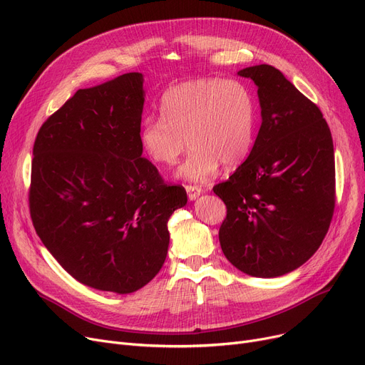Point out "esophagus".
Here are the masks:
<instances>
[{
  "label": "esophagus",
  "instance_id": "34e87169",
  "mask_svg": "<svg viewBox=\"0 0 365 365\" xmlns=\"http://www.w3.org/2000/svg\"><path fill=\"white\" fill-rule=\"evenodd\" d=\"M185 189H186V192H187L189 201H195L202 194V189L200 186H195V185H186Z\"/></svg>",
  "mask_w": 365,
  "mask_h": 365
}]
</instances>
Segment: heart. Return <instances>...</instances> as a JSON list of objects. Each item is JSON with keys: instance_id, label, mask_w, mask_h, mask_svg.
I'll return each mask as SVG.
<instances>
[{"instance_id": "heart-1", "label": "heart", "mask_w": 365, "mask_h": 365, "mask_svg": "<svg viewBox=\"0 0 365 365\" xmlns=\"http://www.w3.org/2000/svg\"><path fill=\"white\" fill-rule=\"evenodd\" d=\"M161 117L145 118L140 127L143 152L157 165H173L189 145L179 178L207 182L223 164L241 165L255 143L253 96L237 80L198 78L171 86L160 102Z\"/></svg>"}]
</instances>
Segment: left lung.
Listing matches in <instances>:
<instances>
[{"label":"left lung","mask_w":365,"mask_h":365,"mask_svg":"<svg viewBox=\"0 0 365 365\" xmlns=\"http://www.w3.org/2000/svg\"><path fill=\"white\" fill-rule=\"evenodd\" d=\"M257 86L262 125L248 158L213 187L226 204L219 241L241 272L275 278L318 250L334 212V149L327 121L271 65L238 71Z\"/></svg>","instance_id":"left-lung-1"}]
</instances>
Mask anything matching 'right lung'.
<instances>
[{"label": "right lung", "instance_id": "add662e5", "mask_svg": "<svg viewBox=\"0 0 365 365\" xmlns=\"http://www.w3.org/2000/svg\"><path fill=\"white\" fill-rule=\"evenodd\" d=\"M143 75L81 88L34 143L29 208L38 237L76 281L128 294L155 277L167 222L187 202L142 157Z\"/></svg>", "mask_w": 365, "mask_h": 365}]
</instances>
